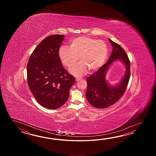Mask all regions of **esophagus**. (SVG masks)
Masks as SVG:
<instances>
[{
	"instance_id": "esophagus-1",
	"label": "esophagus",
	"mask_w": 156,
	"mask_h": 156,
	"mask_svg": "<svg viewBox=\"0 0 156 156\" xmlns=\"http://www.w3.org/2000/svg\"><path fill=\"white\" fill-rule=\"evenodd\" d=\"M81 79V78H79V77H76V81H79V80H80Z\"/></svg>"
}]
</instances>
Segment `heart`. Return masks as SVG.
Instances as JSON below:
<instances>
[{
	"mask_svg": "<svg viewBox=\"0 0 156 156\" xmlns=\"http://www.w3.org/2000/svg\"><path fill=\"white\" fill-rule=\"evenodd\" d=\"M108 46L103 40L90 37L81 36L71 41L69 48L61 47L58 55L62 63L68 68L79 65L70 69L75 76H82L89 70L93 72L99 69L105 62L108 55Z\"/></svg>",
	"mask_w": 156,
	"mask_h": 156,
	"instance_id": "1",
	"label": "heart"
}]
</instances>
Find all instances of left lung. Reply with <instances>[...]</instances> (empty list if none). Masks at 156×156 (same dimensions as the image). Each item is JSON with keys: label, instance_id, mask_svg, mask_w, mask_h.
Segmentation results:
<instances>
[{"label": "left lung", "instance_id": "obj_1", "mask_svg": "<svg viewBox=\"0 0 156 156\" xmlns=\"http://www.w3.org/2000/svg\"><path fill=\"white\" fill-rule=\"evenodd\" d=\"M113 46V51L108 61L96 72L86 78L87 87L86 98L93 106L103 109L116 103L125 93L130 76V62L128 55L122 47L109 39ZM117 59L122 61L126 67L125 76L115 87L110 86L106 81V71L110 65Z\"/></svg>", "mask_w": 156, "mask_h": 156}]
</instances>
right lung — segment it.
Wrapping results in <instances>:
<instances>
[{
    "instance_id": "add662e5",
    "label": "right lung",
    "mask_w": 156,
    "mask_h": 156,
    "mask_svg": "<svg viewBox=\"0 0 156 156\" xmlns=\"http://www.w3.org/2000/svg\"><path fill=\"white\" fill-rule=\"evenodd\" d=\"M64 37L55 34L45 38L33 51L27 66L30 90L37 102L47 109L62 106L75 83V77L63 68L59 57Z\"/></svg>"
}]
</instances>
